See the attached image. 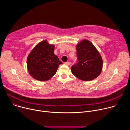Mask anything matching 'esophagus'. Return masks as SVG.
<instances>
[{
	"instance_id": "34e87169",
	"label": "esophagus",
	"mask_w": 130,
	"mask_h": 130,
	"mask_svg": "<svg viewBox=\"0 0 130 130\" xmlns=\"http://www.w3.org/2000/svg\"><path fill=\"white\" fill-rule=\"evenodd\" d=\"M65 64L67 65V66H69L70 64H71V62H65Z\"/></svg>"
}]
</instances>
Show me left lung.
<instances>
[{
    "mask_svg": "<svg viewBox=\"0 0 130 130\" xmlns=\"http://www.w3.org/2000/svg\"><path fill=\"white\" fill-rule=\"evenodd\" d=\"M78 63L71 67L73 75L80 80L89 81L101 73L103 60L98 50L89 41L84 39L76 45Z\"/></svg>",
    "mask_w": 130,
    "mask_h": 130,
    "instance_id": "left-lung-1",
    "label": "left lung"
}]
</instances>
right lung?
Segmentation results:
<instances>
[{"label": "right lung", "mask_w": 130, "mask_h": 130, "mask_svg": "<svg viewBox=\"0 0 130 130\" xmlns=\"http://www.w3.org/2000/svg\"><path fill=\"white\" fill-rule=\"evenodd\" d=\"M54 45L44 40L37 44L28 55L27 69L30 75L40 81H46L57 72L62 63L54 53Z\"/></svg>", "instance_id": "1"}]
</instances>
